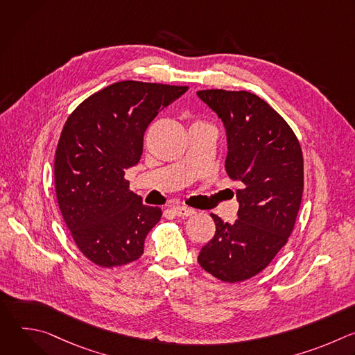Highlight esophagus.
I'll list each match as a JSON object with an SVG mask.
<instances>
[{
    "label": "esophagus",
    "mask_w": 355,
    "mask_h": 355,
    "mask_svg": "<svg viewBox=\"0 0 355 355\" xmlns=\"http://www.w3.org/2000/svg\"><path fill=\"white\" fill-rule=\"evenodd\" d=\"M173 212H174L177 216H182V218H188V216H192V215L195 214L193 209L187 208V207H174V208H173Z\"/></svg>",
    "instance_id": "esophagus-1"
}]
</instances>
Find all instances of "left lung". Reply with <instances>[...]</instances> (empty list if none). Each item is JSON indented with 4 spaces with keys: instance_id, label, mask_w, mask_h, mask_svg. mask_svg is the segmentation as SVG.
<instances>
[{
    "instance_id": "8db88e82",
    "label": "left lung",
    "mask_w": 355,
    "mask_h": 355,
    "mask_svg": "<svg viewBox=\"0 0 355 355\" xmlns=\"http://www.w3.org/2000/svg\"><path fill=\"white\" fill-rule=\"evenodd\" d=\"M196 94L226 128L225 167L241 185L237 219L229 225L211 214L216 232L200 248L198 263L223 282H241L274 260L295 227L303 192L302 148L285 119L256 94Z\"/></svg>"
}]
</instances>
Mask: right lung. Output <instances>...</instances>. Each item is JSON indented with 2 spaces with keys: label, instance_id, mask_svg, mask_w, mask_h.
Returning a JSON list of instances; mask_svg holds the SVG:
<instances>
[{
  "label": "right lung",
  "instance_id": "right-lung-1",
  "mask_svg": "<svg viewBox=\"0 0 355 355\" xmlns=\"http://www.w3.org/2000/svg\"><path fill=\"white\" fill-rule=\"evenodd\" d=\"M187 89L119 81L89 95L67 118L55 156L56 196L73 240L94 264L112 268L143 254L163 212L141 204L125 171L140 160L148 123Z\"/></svg>",
  "mask_w": 355,
  "mask_h": 355
}]
</instances>
